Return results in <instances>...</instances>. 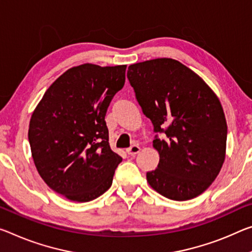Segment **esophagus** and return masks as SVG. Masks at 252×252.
I'll return each instance as SVG.
<instances>
[{"label": "esophagus", "mask_w": 252, "mask_h": 252, "mask_svg": "<svg viewBox=\"0 0 252 252\" xmlns=\"http://www.w3.org/2000/svg\"><path fill=\"white\" fill-rule=\"evenodd\" d=\"M139 151H140V147H139L138 145H133L126 149L127 155H130V156L137 155V154H139Z\"/></svg>", "instance_id": "obj_1"}]
</instances>
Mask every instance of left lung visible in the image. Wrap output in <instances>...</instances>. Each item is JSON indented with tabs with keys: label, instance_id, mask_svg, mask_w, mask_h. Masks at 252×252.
I'll return each mask as SVG.
<instances>
[{
	"label": "left lung",
	"instance_id": "left-lung-1",
	"mask_svg": "<svg viewBox=\"0 0 252 252\" xmlns=\"http://www.w3.org/2000/svg\"><path fill=\"white\" fill-rule=\"evenodd\" d=\"M127 78L143 114L151 120L158 167L147 182L169 199L187 201L205 191L225 159L227 126L221 102L199 76L171 58L129 66Z\"/></svg>",
	"mask_w": 252,
	"mask_h": 252
}]
</instances>
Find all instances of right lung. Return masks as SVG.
I'll return each instance as SVG.
<instances>
[{
  "label": "right lung",
  "mask_w": 252,
  "mask_h": 252,
  "mask_svg": "<svg viewBox=\"0 0 252 252\" xmlns=\"http://www.w3.org/2000/svg\"><path fill=\"white\" fill-rule=\"evenodd\" d=\"M126 65L71 67L51 84L30 119L31 155L48 186L73 202L110 189L122 158L111 150L105 114Z\"/></svg>",
  "instance_id": "right-lung-1"
}]
</instances>
